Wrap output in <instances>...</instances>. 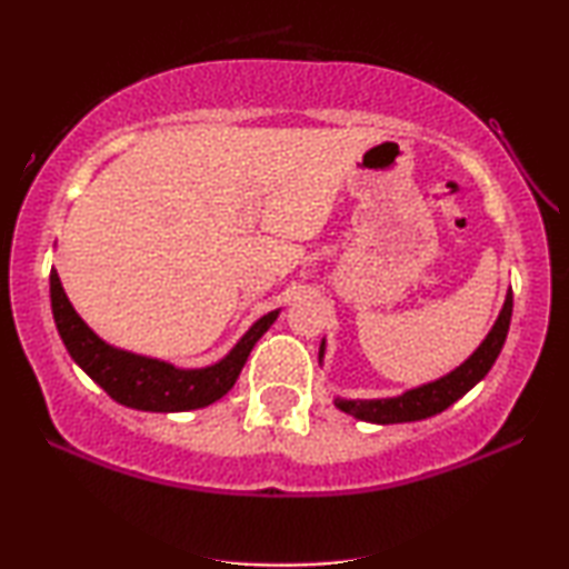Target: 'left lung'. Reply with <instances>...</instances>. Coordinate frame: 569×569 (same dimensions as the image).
Here are the masks:
<instances>
[{
    "label": "left lung",
    "mask_w": 569,
    "mask_h": 569,
    "mask_svg": "<svg viewBox=\"0 0 569 569\" xmlns=\"http://www.w3.org/2000/svg\"><path fill=\"white\" fill-rule=\"evenodd\" d=\"M511 310H513V295L509 290L498 320L493 322L491 333L486 336L483 343L476 348V353L460 363L456 371L448 376H440L437 381L422 383V387L409 389L399 397L389 399H340L336 397V407L340 412L351 415L356 419L373 425H399V422H417V419H427L432 415H440L448 409L452 401H458L462 395H468L483 376L491 371L498 353H501L506 333L511 326ZM326 356V340L320 343V361Z\"/></svg>",
    "instance_id": "8db88e82"
}]
</instances>
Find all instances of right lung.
<instances>
[{
  "label": "right lung",
  "instance_id": "1",
  "mask_svg": "<svg viewBox=\"0 0 569 569\" xmlns=\"http://www.w3.org/2000/svg\"><path fill=\"white\" fill-rule=\"evenodd\" d=\"M50 305L56 328L73 361L119 401V405L142 409V412H188L213 405L229 391L247 363L257 340L277 320L279 310L267 312L236 343L229 356L206 369H178L160 358L121 351L109 346L81 320L71 300L63 292L56 269L50 272Z\"/></svg>",
  "mask_w": 569,
  "mask_h": 569
}]
</instances>
